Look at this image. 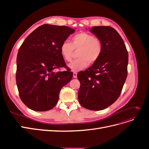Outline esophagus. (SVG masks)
Segmentation results:
<instances>
[{"mask_svg":"<svg viewBox=\"0 0 149 149\" xmlns=\"http://www.w3.org/2000/svg\"><path fill=\"white\" fill-rule=\"evenodd\" d=\"M73 78H77V73H76V72H73Z\"/></svg>","mask_w":149,"mask_h":149,"instance_id":"esophagus-1","label":"esophagus"}]
</instances>
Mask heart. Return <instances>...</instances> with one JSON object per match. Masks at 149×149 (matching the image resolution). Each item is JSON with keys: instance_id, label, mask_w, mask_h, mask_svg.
<instances>
[{"instance_id": "obj_1", "label": "heart", "mask_w": 149, "mask_h": 149, "mask_svg": "<svg viewBox=\"0 0 149 149\" xmlns=\"http://www.w3.org/2000/svg\"><path fill=\"white\" fill-rule=\"evenodd\" d=\"M60 53L66 61H71L74 52L78 51V59L68 65L73 71H79L88 64L93 65L100 59L102 52L101 40L92 34L81 32L71 37V42L65 41L61 45Z\"/></svg>"}]
</instances>
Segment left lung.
<instances>
[{"label":"left lung","mask_w":149,"mask_h":149,"mask_svg":"<svg viewBox=\"0 0 149 149\" xmlns=\"http://www.w3.org/2000/svg\"><path fill=\"white\" fill-rule=\"evenodd\" d=\"M91 33L102 43L100 59L77 74L79 104L93 111L104 109L119 97L127 76L128 52L123 38L109 26H93Z\"/></svg>","instance_id":"8db88e82"}]
</instances>
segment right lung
Listing matches in <instances>:
<instances>
[{
	"instance_id": "right-lung-1",
	"label": "right lung",
	"mask_w": 149,
	"mask_h": 149,
	"mask_svg": "<svg viewBox=\"0 0 149 149\" xmlns=\"http://www.w3.org/2000/svg\"><path fill=\"white\" fill-rule=\"evenodd\" d=\"M74 32L68 26L44 24L22 44L17 57L16 83L22 101L30 109H52L61 89L73 78V72L68 69L56 73L53 70L66 66L60 48Z\"/></svg>"
}]
</instances>
